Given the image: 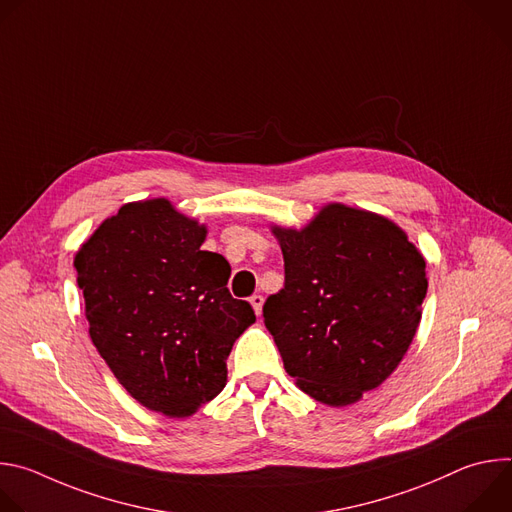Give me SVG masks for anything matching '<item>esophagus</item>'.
<instances>
[{"label": "esophagus", "instance_id": "34e87169", "mask_svg": "<svg viewBox=\"0 0 512 512\" xmlns=\"http://www.w3.org/2000/svg\"><path fill=\"white\" fill-rule=\"evenodd\" d=\"M251 306H253V310H255V314L259 316L261 314V310H263V296L261 294H255V296H251Z\"/></svg>", "mask_w": 512, "mask_h": 512}]
</instances>
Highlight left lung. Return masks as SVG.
<instances>
[{
    "label": "left lung",
    "instance_id": "obj_1",
    "mask_svg": "<svg viewBox=\"0 0 512 512\" xmlns=\"http://www.w3.org/2000/svg\"><path fill=\"white\" fill-rule=\"evenodd\" d=\"M271 231L285 283L263 318L283 367L324 405L356 403L399 367L417 332L425 259L389 218L338 202L302 231Z\"/></svg>",
    "mask_w": 512,
    "mask_h": 512
}]
</instances>
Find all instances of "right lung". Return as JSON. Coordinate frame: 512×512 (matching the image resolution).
Masks as SVG:
<instances>
[{"label":"right lung","instance_id":"add662e5","mask_svg":"<svg viewBox=\"0 0 512 512\" xmlns=\"http://www.w3.org/2000/svg\"><path fill=\"white\" fill-rule=\"evenodd\" d=\"M204 239V225L154 198L123 204L75 255L93 344L135 401L168 417L223 391L231 348L255 322Z\"/></svg>","mask_w":512,"mask_h":512}]
</instances>
